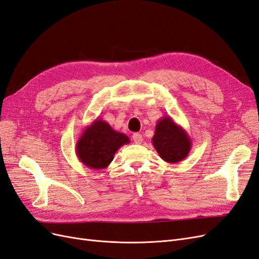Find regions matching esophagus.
<instances>
[{
    "mask_svg": "<svg viewBox=\"0 0 259 259\" xmlns=\"http://www.w3.org/2000/svg\"><path fill=\"white\" fill-rule=\"evenodd\" d=\"M133 140H134V143H135L136 145H140V144L143 143L144 138H143V135H142V134H139V133H135V134L133 135Z\"/></svg>",
    "mask_w": 259,
    "mask_h": 259,
    "instance_id": "obj_1",
    "label": "esophagus"
}]
</instances>
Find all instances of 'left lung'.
<instances>
[{
  "instance_id": "left-lung-1",
  "label": "left lung",
  "mask_w": 259,
  "mask_h": 259,
  "mask_svg": "<svg viewBox=\"0 0 259 259\" xmlns=\"http://www.w3.org/2000/svg\"><path fill=\"white\" fill-rule=\"evenodd\" d=\"M152 145L160 158L167 163H178L186 159L192 146L188 133L169 115L156 122Z\"/></svg>"
}]
</instances>
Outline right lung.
<instances>
[{"label":"right lung","mask_w":259,"mask_h":259,"mask_svg":"<svg viewBox=\"0 0 259 259\" xmlns=\"http://www.w3.org/2000/svg\"><path fill=\"white\" fill-rule=\"evenodd\" d=\"M130 143L123 133L114 131L100 117L94 120L82 132L75 146V153L84 166L104 169L113 160L115 152Z\"/></svg>","instance_id":"obj_1"}]
</instances>
